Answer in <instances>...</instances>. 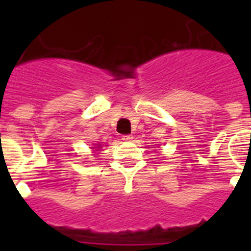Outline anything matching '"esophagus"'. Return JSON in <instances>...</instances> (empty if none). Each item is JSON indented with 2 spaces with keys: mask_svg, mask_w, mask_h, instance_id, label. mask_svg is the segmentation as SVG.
Instances as JSON below:
<instances>
[{
  "mask_svg": "<svg viewBox=\"0 0 251 251\" xmlns=\"http://www.w3.org/2000/svg\"><path fill=\"white\" fill-rule=\"evenodd\" d=\"M122 139L126 142H129L133 139V136H130V134H124V136H122Z\"/></svg>",
  "mask_w": 251,
  "mask_h": 251,
  "instance_id": "obj_1",
  "label": "esophagus"
}]
</instances>
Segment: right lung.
<instances>
[{
	"mask_svg": "<svg viewBox=\"0 0 251 251\" xmlns=\"http://www.w3.org/2000/svg\"><path fill=\"white\" fill-rule=\"evenodd\" d=\"M98 147H101V146H98ZM98 147H94V148H98Z\"/></svg>",
	"mask_w": 251,
	"mask_h": 251,
	"instance_id": "1",
	"label": "right lung"
}]
</instances>
